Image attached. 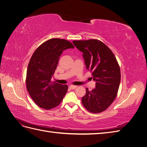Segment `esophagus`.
<instances>
[{
    "label": "esophagus",
    "mask_w": 147,
    "mask_h": 147,
    "mask_svg": "<svg viewBox=\"0 0 147 147\" xmlns=\"http://www.w3.org/2000/svg\"><path fill=\"white\" fill-rule=\"evenodd\" d=\"M77 86H74V85H70L69 86V88L70 90H75V88H76Z\"/></svg>",
    "instance_id": "1"
}]
</instances>
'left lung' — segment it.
Returning a JSON list of instances; mask_svg holds the SVG:
<instances>
[{
	"mask_svg": "<svg viewBox=\"0 0 147 147\" xmlns=\"http://www.w3.org/2000/svg\"><path fill=\"white\" fill-rule=\"evenodd\" d=\"M73 43L83 53L86 67L96 82V88L86 89L82 104L89 112L100 113L116 98L121 80L119 66L112 51L103 42L90 39L74 40Z\"/></svg>",
	"mask_w": 147,
	"mask_h": 147,
	"instance_id": "obj_1",
	"label": "left lung"
}]
</instances>
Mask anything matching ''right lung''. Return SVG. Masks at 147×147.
Wrapping results in <instances>:
<instances>
[{"mask_svg":"<svg viewBox=\"0 0 147 147\" xmlns=\"http://www.w3.org/2000/svg\"><path fill=\"white\" fill-rule=\"evenodd\" d=\"M74 48L64 39L51 38L34 51L28 64L26 87L31 98L40 107L49 110L58 105L68 90L67 84L51 82L63 51Z\"/></svg>","mask_w":147,"mask_h":147,"instance_id":"right-lung-1","label":"right lung"}]
</instances>
